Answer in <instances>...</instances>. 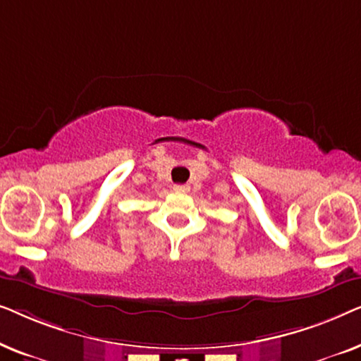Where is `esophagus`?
I'll return each mask as SVG.
<instances>
[{
    "label": "esophagus",
    "instance_id": "1",
    "mask_svg": "<svg viewBox=\"0 0 361 361\" xmlns=\"http://www.w3.org/2000/svg\"><path fill=\"white\" fill-rule=\"evenodd\" d=\"M174 190L179 192V194H187V192L190 190V187L185 185V184H176L174 185Z\"/></svg>",
    "mask_w": 361,
    "mask_h": 361
}]
</instances>
